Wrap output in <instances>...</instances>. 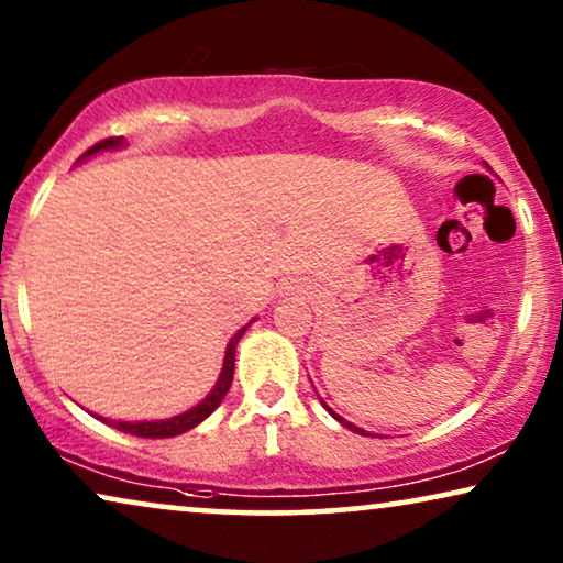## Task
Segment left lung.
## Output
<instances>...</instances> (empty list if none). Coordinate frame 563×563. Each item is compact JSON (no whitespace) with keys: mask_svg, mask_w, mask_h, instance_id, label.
Masks as SVG:
<instances>
[{"mask_svg":"<svg viewBox=\"0 0 563 563\" xmlns=\"http://www.w3.org/2000/svg\"><path fill=\"white\" fill-rule=\"evenodd\" d=\"M330 415H333V418H335L338 422H343V426H345V428H351V430H353V433H364V430H361V428H356V426H351V422H345L343 418H338V415H335L333 410H330Z\"/></svg>","mask_w":563,"mask_h":563,"instance_id":"8db88e82","label":"left lung"}]
</instances>
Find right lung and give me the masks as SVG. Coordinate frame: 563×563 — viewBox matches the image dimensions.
Returning a JSON list of instances; mask_svg holds the SVG:
<instances>
[{
    "label": "right lung",
    "instance_id": "1",
    "mask_svg": "<svg viewBox=\"0 0 563 563\" xmlns=\"http://www.w3.org/2000/svg\"><path fill=\"white\" fill-rule=\"evenodd\" d=\"M118 145H122V137H104V141H99L97 145H91V148L84 153L81 158H87V156H91V153H97V151L118 148ZM243 333H245V328L238 330V333L230 338L228 351H225V364H222V372H220L218 384H214V389L210 391V395H207L197 407H191L189 412L176 415V418H172V420H156V422H114V420H104V418H99V420L107 422V426L122 430V433H130V435H137V438H172V435L187 433V430L199 426V422H202L207 415H212L214 407H218L222 399H225L230 384H233L235 345L243 338Z\"/></svg>",
    "mask_w": 563,
    "mask_h": 563
}]
</instances>
